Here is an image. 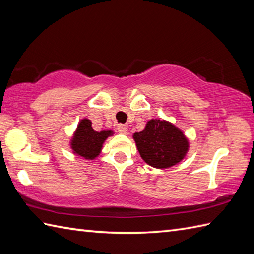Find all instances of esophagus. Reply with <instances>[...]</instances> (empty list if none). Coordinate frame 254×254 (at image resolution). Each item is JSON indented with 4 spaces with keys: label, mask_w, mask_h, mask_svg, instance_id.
Returning <instances> with one entry per match:
<instances>
[{
    "label": "esophagus",
    "mask_w": 254,
    "mask_h": 254,
    "mask_svg": "<svg viewBox=\"0 0 254 254\" xmlns=\"http://www.w3.org/2000/svg\"><path fill=\"white\" fill-rule=\"evenodd\" d=\"M117 128H118L119 133H121V134H127V127L126 126H123V124H119Z\"/></svg>",
    "instance_id": "34e87169"
}]
</instances>
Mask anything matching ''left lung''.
<instances>
[{"instance_id": "1", "label": "left lung", "mask_w": 254, "mask_h": 254, "mask_svg": "<svg viewBox=\"0 0 254 254\" xmlns=\"http://www.w3.org/2000/svg\"><path fill=\"white\" fill-rule=\"evenodd\" d=\"M133 138L142 159L158 169L179 164L189 150V139L180 128L159 119L147 121L144 130L134 133Z\"/></svg>"}]
</instances>
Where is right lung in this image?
I'll list each match as a JSON object with an SVG mask.
<instances>
[{
  "mask_svg": "<svg viewBox=\"0 0 254 254\" xmlns=\"http://www.w3.org/2000/svg\"><path fill=\"white\" fill-rule=\"evenodd\" d=\"M113 135V131H95L91 127V121L88 119H82L77 124L73 136L71 138L72 152L83 157L84 159L93 160L98 157L102 145L106 139Z\"/></svg>",
  "mask_w": 254,
  "mask_h": 254,
  "instance_id": "add662e5",
  "label": "right lung"
}]
</instances>
